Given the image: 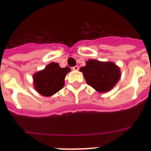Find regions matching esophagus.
I'll list each match as a JSON object with an SVG mask.
<instances>
[{
    "mask_svg": "<svg viewBox=\"0 0 151 151\" xmlns=\"http://www.w3.org/2000/svg\"><path fill=\"white\" fill-rule=\"evenodd\" d=\"M72 69H73V70H78V69H79V68H78V66H73Z\"/></svg>",
    "mask_w": 151,
    "mask_h": 151,
    "instance_id": "esophagus-1",
    "label": "esophagus"
}]
</instances>
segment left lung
I'll return each mask as SVG.
<instances>
[{"mask_svg": "<svg viewBox=\"0 0 151 151\" xmlns=\"http://www.w3.org/2000/svg\"><path fill=\"white\" fill-rule=\"evenodd\" d=\"M86 82L99 92L111 90L120 78L119 68L112 62L89 60L86 66L80 68Z\"/></svg>", "mask_w": 151, "mask_h": 151, "instance_id": "left-lung-1", "label": "left lung"}]
</instances>
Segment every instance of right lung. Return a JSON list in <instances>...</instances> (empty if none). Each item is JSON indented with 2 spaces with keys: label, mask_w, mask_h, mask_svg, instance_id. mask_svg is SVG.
Returning <instances> with one entry per match:
<instances>
[{
  "label": "right lung",
  "mask_w": 151,
  "mask_h": 151,
  "mask_svg": "<svg viewBox=\"0 0 151 151\" xmlns=\"http://www.w3.org/2000/svg\"><path fill=\"white\" fill-rule=\"evenodd\" d=\"M69 71L67 66L61 68L57 63H50L45 69L34 75L35 88L44 96L53 95L63 87L64 78Z\"/></svg>",
  "instance_id": "add662e5"
}]
</instances>
